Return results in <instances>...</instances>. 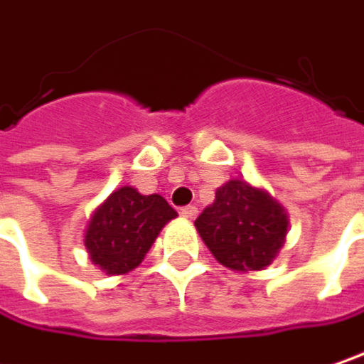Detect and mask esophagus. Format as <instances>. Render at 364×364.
<instances>
[{
	"instance_id": "34e87169",
	"label": "esophagus",
	"mask_w": 364,
	"mask_h": 364,
	"mask_svg": "<svg viewBox=\"0 0 364 364\" xmlns=\"http://www.w3.org/2000/svg\"><path fill=\"white\" fill-rule=\"evenodd\" d=\"M181 216L183 218H196L198 216V208L196 205H185V208H181Z\"/></svg>"
}]
</instances>
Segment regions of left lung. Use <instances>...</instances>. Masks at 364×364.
Instances as JSON below:
<instances>
[{
	"label": "left lung",
	"mask_w": 364,
	"mask_h": 364,
	"mask_svg": "<svg viewBox=\"0 0 364 364\" xmlns=\"http://www.w3.org/2000/svg\"><path fill=\"white\" fill-rule=\"evenodd\" d=\"M196 228L218 264L235 272L266 269L287 243L289 214L264 187L228 179L196 220Z\"/></svg>",
	"instance_id": "1"
}]
</instances>
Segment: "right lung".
<instances>
[{
  "mask_svg": "<svg viewBox=\"0 0 364 364\" xmlns=\"http://www.w3.org/2000/svg\"><path fill=\"white\" fill-rule=\"evenodd\" d=\"M177 212L159 196H141L136 187L115 189L92 212L84 245L90 262L109 276H125L141 264L164 225Z\"/></svg>",
  "mask_w": 364,
  "mask_h": 364,
  "instance_id": "1",
  "label": "right lung"
}]
</instances>
